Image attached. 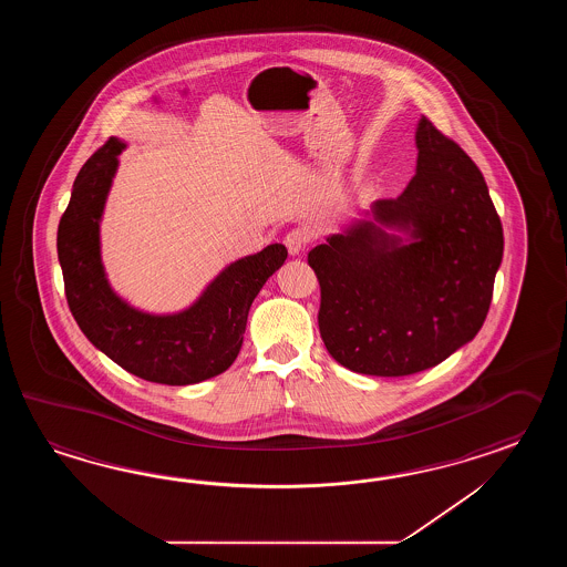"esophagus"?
<instances>
[{
    "label": "esophagus",
    "mask_w": 567,
    "mask_h": 567,
    "mask_svg": "<svg viewBox=\"0 0 567 567\" xmlns=\"http://www.w3.org/2000/svg\"><path fill=\"white\" fill-rule=\"evenodd\" d=\"M284 243H286L289 254L300 255L308 247V243H310V233L301 229V227H296V229L289 230L288 235L284 237Z\"/></svg>",
    "instance_id": "esophagus-1"
}]
</instances>
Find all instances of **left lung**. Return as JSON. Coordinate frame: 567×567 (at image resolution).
<instances>
[{
  "instance_id": "1",
  "label": "left lung",
  "mask_w": 567,
  "mask_h": 567,
  "mask_svg": "<svg viewBox=\"0 0 567 567\" xmlns=\"http://www.w3.org/2000/svg\"><path fill=\"white\" fill-rule=\"evenodd\" d=\"M417 172L374 220L313 247L318 326L334 361L354 373L405 377L432 369L478 334L503 259V225L478 166L427 117L415 132Z\"/></svg>"
}]
</instances>
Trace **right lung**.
I'll list each match as a JSON object with an SVG mask.
<instances>
[{
    "instance_id": "obj_1",
    "label": "right lung",
    "mask_w": 567,
    "mask_h": 567,
    "mask_svg": "<svg viewBox=\"0 0 567 567\" xmlns=\"http://www.w3.org/2000/svg\"><path fill=\"white\" fill-rule=\"evenodd\" d=\"M123 150L109 137L74 181L59 225L56 249L74 320L121 369L152 383L193 385L227 371L241 350L249 308L288 249L269 245L230 264L200 300L174 316L140 312L109 288L99 255V218Z\"/></svg>"
}]
</instances>
